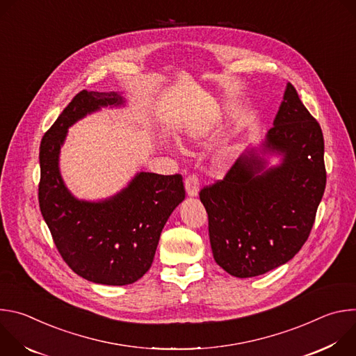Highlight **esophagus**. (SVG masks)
<instances>
[{
    "instance_id": "1",
    "label": "esophagus",
    "mask_w": 356,
    "mask_h": 356,
    "mask_svg": "<svg viewBox=\"0 0 356 356\" xmlns=\"http://www.w3.org/2000/svg\"><path fill=\"white\" fill-rule=\"evenodd\" d=\"M184 184H186V191H187V194H188L190 197H195V195L198 194L200 181H198L197 175H194V173H193V175H188V176L186 177Z\"/></svg>"
}]
</instances>
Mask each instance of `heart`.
<instances>
[{
	"mask_svg": "<svg viewBox=\"0 0 356 356\" xmlns=\"http://www.w3.org/2000/svg\"><path fill=\"white\" fill-rule=\"evenodd\" d=\"M222 156H224V158H228V156H229V150H228V149H227V150H224V154H222Z\"/></svg>",
	"mask_w": 356,
	"mask_h": 356,
	"instance_id": "heart-1",
	"label": "heart"
}]
</instances>
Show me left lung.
I'll use <instances>...</instances> for the list:
<instances>
[{
  "label": "left lung",
  "instance_id": "1",
  "mask_svg": "<svg viewBox=\"0 0 356 356\" xmlns=\"http://www.w3.org/2000/svg\"><path fill=\"white\" fill-rule=\"evenodd\" d=\"M264 147L283 155L280 166L264 170L266 162L250 149L198 193L214 259L235 277L289 262L306 243L325 190L323 131L290 83Z\"/></svg>",
  "mask_w": 356,
  "mask_h": 356
}]
</instances>
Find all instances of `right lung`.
<instances>
[{"label":"right lung","mask_w":356,"mask_h":356,"mask_svg":"<svg viewBox=\"0 0 356 356\" xmlns=\"http://www.w3.org/2000/svg\"><path fill=\"white\" fill-rule=\"evenodd\" d=\"M122 103L113 91H80L44 132L39 150V207L60 257L79 276L110 286L131 284L150 269L161 232L186 195L181 175L146 172L101 202L69 193L58 165L67 128L99 107Z\"/></svg>","instance_id":"add662e5"}]
</instances>
